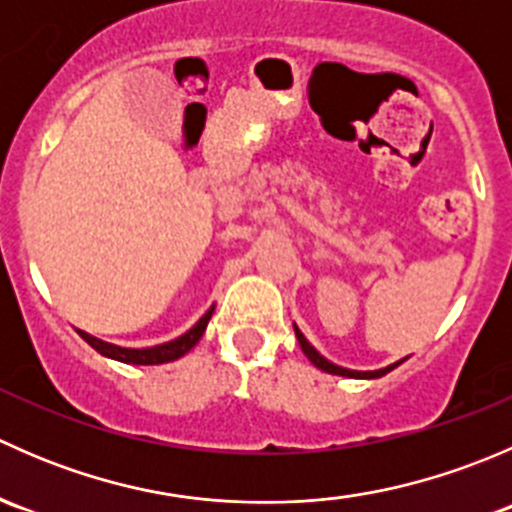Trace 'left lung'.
<instances>
[{"mask_svg": "<svg viewBox=\"0 0 512 512\" xmlns=\"http://www.w3.org/2000/svg\"><path fill=\"white\" fill-rule=\"evenodd\" d=\"M294 334H297V342H299V347H302L304 356H307V359L312 361V364L317 366V369L327 371V374H337V376H352V379H379V376L389 374L391 369H396V366H399L401 361H404V359H401V361H396V364L386 366V369H379V371H352V369H344V366H337V364H332V361H327V359H324V356L319 354L317 349H314L312 344L307 342V339H304V334L299 332L297 327H294Z\"/></svg>", "mask_w": 512, "mask_h": 512, "instance_id": "obj_1", "label": "left lung"}]
</instances>
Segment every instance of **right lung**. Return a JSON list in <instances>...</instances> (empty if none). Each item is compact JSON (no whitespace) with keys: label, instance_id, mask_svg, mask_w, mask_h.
<instances>
[{"label":"right lung","instance_id":"add662e5","mask_svg":"<svg viewBox=\"0 0 512 512\" xmlns=\"http://www.w3.org/2000/svg\"><path fill=\"white\" fill-rule=\"evenodd\" d=\"M213 309L215 307H210L208 312L198 319V324H195L193 329H188L183 337L173 339V342L158 344V347H151V349H123V347H116V344L101 342V339L91 337V334H86V332H79V334L84 342H89L98 354L108 356V359L123 361V364H165V361H175V359H180L183 354H188L190 349L200 342V337L205 334V327H208L210 317H213Z\"/></svg>","mask_w":512,"mask_h":512}]
</instances>
